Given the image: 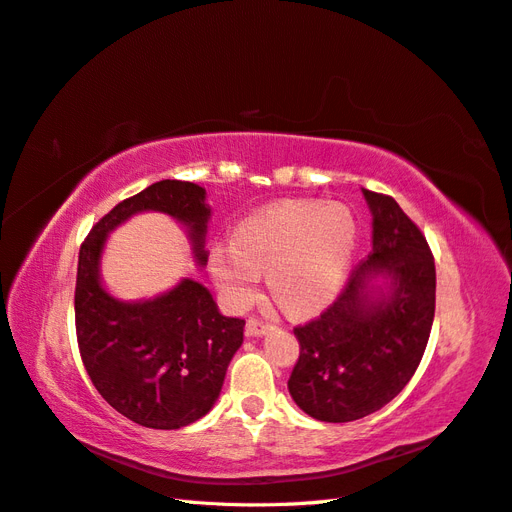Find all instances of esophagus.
I'll list each match as a JSON object with an SVG mask.
<instances>
[{
  "label": "esophagus",
  "instance_id": "34e87169",
  "mask_svg": "<svg viewBox=\"0 0 512 512\" xmlns=\"http://www.w3.org/2000/svg\"><path fill=\"white\" fill-rule=\"evenodd\" d=\"M272 330L270 324H264V321H259L255 317H251L246 321V334L248 337H264V334H268Z\"/></svg>",
  "mask_w": 512,
  "mask_h": 512
}]
</instances>
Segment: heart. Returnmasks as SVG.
Returning <instances> with one entry per match:
<instances>
[{
  "label": "heart",
  "mask_w": 512,
  "mask_h": 512,
  "mask_svg": "<svg viewBox=\"0 0 512 512\" xmlns=\"http://www.w3.org/2000/svg\"><path fill=\"white\" fill-rule=\"evenodd\" d=\"M356 240V221L343 203L281 201L238 223L231 246L212 251L210 272L227 302L242 309L255 296L259 272L268 270L274 300L304 315L337 291Z\"/></svg>",
  "instance_id": "heart-1"
}]
</instances>
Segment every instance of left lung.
<instances>
[{
  "label": "left lung",
  "mask_w": 512,
  "mask_h": 512,
  "mask_svg": "<svg viewBox=\"0 0 512 512\" xmlns=\"http://www.w3.org/2000/svg\"><path fill=\"white\" fill-rule=\"evenodd\" d=\"M373 248L319 319L294 330L300 356L291 399L321 422L382 410L407 386L425 354L435 313L429 244L392 197L362 188Z\"/></svg>",
  "instance_id": "8db88e82"
}]
</instances>
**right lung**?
<instances>
[{
	"label": "right lung",
	"instance_id": "1",
	"mask_svg": "<svg viewBox=\"0 0 512 512\" xmlns=\"http://www.w3.org/2000/svg\"><path fill=\"white\" fill-rule=\"evenodd\" d=\"M141 212H163L186 229L193 261L208 264L212 210L206 188L163 180L124 199L92 227L79 251L75 319L81 360L113 410L148 429H180L206 416L221 394L244 319L225 317L195 279L145 300H120L102 285L109 233Z\"/></svg>",
	"mask_w": 512,
	"mask_h": 512
}]
</instances>
